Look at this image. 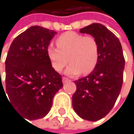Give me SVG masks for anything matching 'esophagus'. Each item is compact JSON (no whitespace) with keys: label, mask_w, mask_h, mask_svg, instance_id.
<instances>
[{"label":"esophagus","mask_w":134,"mask_h":134,"mask_svg":"<svg viewBox=\"0 0 134 134\" xmlns=\"http://www.w3.org/2000/svg\"><path fill=\"white\" fill-rule=\"evenodd\" d=\"M68 81H69V79L66 78V77H63V84H65V83H66V82H68Z\"/></svg>","instance_id":"esophagus-1"}]
</instances>
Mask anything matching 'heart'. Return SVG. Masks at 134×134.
Instances as JSON below:
<instances>
[{"label": "heart", "instance_id": "b5f03b06", "mask_svg": "<svg viewBox=\"0 0 134 134\" xmlns=\"http://www.w3.org/2000/svg\"><path fill=\"white\" fill-rule=\"evenodd\" d=\"M56 44L58 48L49 45L46 49L47 57L56 71H61L68 61L71 63L65 73L71 76L81 72L87 75L96 68L99 58V44L95 37L68 31L57 38Z\"/></svg>", "mask_w": 134, "mask_h": 134}]
</instances>
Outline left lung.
Returning <instances> with one entry per match:
<instances>
[{"mask_svg":"<svg viewBox=\"0 0 134 134\" xmlns=\"http://www.w3.org/2000/svg\"><path fill=\"white\" fill-rule=\"evenodd\" d=\"M80 31L96 38L99 58L90 75L75 80L72 107L80 118L97 121L110 112L120 93L125 58L119 39L105 26L93 23Z\"/></svg>","mask_w":134,"mask_h":134,"instance_id":"obj_1","label":"left lung"}]
</instances>
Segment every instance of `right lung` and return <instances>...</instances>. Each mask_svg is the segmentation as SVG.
<instances>
[{
	"label": "right lung",
	"instance_id": "add662e5",
	"mask_svg": "<svg viewBox=\"0 0 134 134\" xmlns=\"http://www.w3.org/2000/svg\"><path fill=\"white\" fill-rule=\"evenodd\" d=\"M56 33L32 26L18 36L9 49L5 90L1 80L0 92L1 88L5 94L7 93L10 104L24 120L44 117L50 111L55 93L63 87L62 76L52 68L46 54Z\"/></svg>",
	"mask_w": 134,
	"mask_h": 134
}]
</instances>
